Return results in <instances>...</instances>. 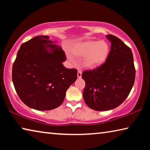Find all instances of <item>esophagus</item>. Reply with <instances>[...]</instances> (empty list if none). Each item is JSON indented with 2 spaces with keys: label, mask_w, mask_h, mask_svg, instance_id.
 <instances>
[{
  "label": "esophagus",
  "mask_w": 150,
  "mask_h": 150,
  "mask_svg": "<svg viewBox=\"0 0 150 150\" xmlns=\"http://www.w3.org/2000/svg\"><path fill=\"white\" fill-rule=\"evenodd\" d=\"M81 77H82V73H81V71H78L77 77L78 78H81Z\"/></svg>",
  "instance_id": "34e87169"
}]
</instances>
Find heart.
Masks as SVG:
<instances>
[{
    "mask_svg": "<svg viewBox=\"0 0 150 150\" xmlns=\"http://www.w3.org/2000/svg\"><path fill=\"white\" fill-rule=\"evenodd\" d=\"M110 52L109 45L105 42L91 41L80 43L73 49V54L79 57H85L83 65L87 69H95L105 63ZM70 62H73L71 55H67Z\"/></svg>",
    "mask_w": 150,
    "mask_h": 150,
    "instance_id": "1",
    "label": "heart"
}]
</instances>
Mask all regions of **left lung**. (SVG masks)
I'll use <instances>...</instances> for the list:
<instances>
[{
    "label": "left lung",
    "instance_id": "1",
    "mask_svg": "<svg viewBox=\"0 0 150 150\" xmlns=\"http://www.w3.org/2000/svg\"><path fill=\"white\" fill-rule=\"evenodd\" d=\"M106 38L111 45L105 63L82 74L85 81V102L98 111L112 110L120 105L130 93L136 75L130 48L115 35H106Z\"/></svg>",
    "mask_w": 150,
    "mask_h": 150
}]
</instances>
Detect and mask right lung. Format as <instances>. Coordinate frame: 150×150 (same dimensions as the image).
Returning <instances> with one entry per match:
<instances>
[{"label": "right lung", "instance_id": "add662e5", "mask_svg": "<svg viewBox=\"0 0 150 150\" xmlns=\"http://www.w3.org/2000/svg\"><path fill=\"white\" fill-rule=\"evenodd\" d=\"M56 42L47 35L33 38L21 45L12 66V82L18 95L35 110L59 106L77 79V71L63 65L66 56Z\"/></svg>", "mask_w": 150, "mask_h": 150}]
</instances>
